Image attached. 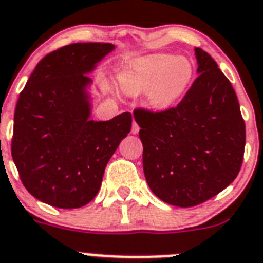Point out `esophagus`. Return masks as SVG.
I'll return each instance as SVG.
<instances>
[{"mask_svg":"<svg viewBox=\"0 0 263 263\" xmlns=\"http://www.w3.org/2000/svg\"><path fill=\"white\" fill-rule=\"evenodd\" d=\"M139 129H140V128H139V125H138V123H136V121H134V123H132V128H131V132L132 134H138L139 132Z\"/></svg>","mask_w":263,"mask_h":263,"instance_id":"1","label":"esophagus"}]
</instances>
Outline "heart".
Here are the masks:
<instances>
[{"label": "heart", "instance_id": "obj_1", "mask_svg": "<svg viewBox=\"0 0 263 263\" xmlns=\"http://www.w3.org/2000/svg\"><path fill=\"white\" fill-rule=\"evenodd\" d=\"M193 63L183 56L156 53L132 61L121 81L129 93L147 90L148 103L164 109L179 100L193 80Z\"/></svg>", "mask_w": 263, "mask_h": 263}]
</instances>
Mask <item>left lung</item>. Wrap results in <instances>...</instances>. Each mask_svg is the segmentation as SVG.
Returning a JSON list of instances; mask_svg holds the SVG:
<instances>
[{"instance_id":"1","label":"left lung","mask_w":263,"mask_h":263,"mask_svg":"<svg viewBox=\"0 0 263 263\" xmlns=\"http://www.w3.org/2000/svg\"><path fill=\"white\" fill-rule=\"evenodd\" d=\"M198 77L179 104L135 109L143 170L159 199L193 207L226 189L243 160L246 128L233 85L213 57L195 48Z\"/></svg>"}]
</instances>
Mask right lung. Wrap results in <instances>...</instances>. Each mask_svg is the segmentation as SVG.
Returning a JSON list of instances; mask_svg holds the SVG:
<instances>
[{"label": "right lung", "instance_id": "obj_1", "mask_svg": "<svg viewBox=\"0 0 263 263\" xmlns=\"http://www.w3.org/2000/svg\"><path fill=\"white\" fill-rule=\"evenodd\" d=\"M112 44L77 43L46 54L20 93L12 156L25 189L59 209L85 206L99 193L104 170L129 134L132 116L90 120L87 76Z\"/></svg>", "mask_w": 263, "mask_h": 263}]
</instances>
